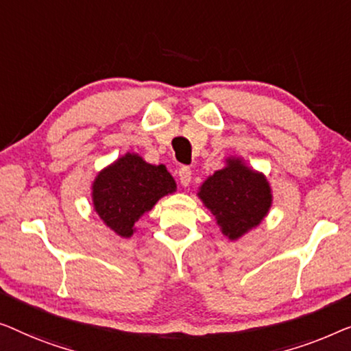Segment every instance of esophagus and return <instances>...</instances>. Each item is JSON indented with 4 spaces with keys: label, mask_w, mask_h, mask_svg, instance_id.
I'll list each match as a JSON object with an SVG mask.
<instances>
[{
    "label": "esophagus",
    "mask_w": 351,
    "mask_h": 351,
    "mask_svg": "<svg viewBox=\"0 0 351 351\" xmlns=\"http://www.w3.org/2000/svg\"><path fill=\"white\" fill-rule=\"evenodd\" d=\"M178 178H180L181 186H184V187L189 186L191 184V180H192L191 169H187V167H181V169L178 170Z\"/></svg>",
    "instance_id": "obj_1"
}]
</instances>
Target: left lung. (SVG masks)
Listing matches in <instances>:
<instances>
[{
  "mask_svg": "<svg viewBox=\"0 0 351 351\" xmlns=\"http://www.w3.org/2000/svg\"><path fill=\"white\" fill-rule=\"evenodd\" d=\"M197 195L229 240H239L263 223L274 200L267 178L241 157H227L226 167L206 178Z\"/></svg>",
  "mask_w": 351,
  "mask_h": 351,
  "instance_id": "left-lung-1",
  "label": "left lung"
}]
</instances>
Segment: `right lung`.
I'll use <instances>...</instances> for the list:
<instances>
[{"mask_svg": "<svg viewBox=\"0 0 351 351\" xmlns=\"http://www.w3.org/2000/svg\"><path fill=\"white\" fill-rule=\"evenodd\" d=\"M175 191L176 182L165 165L147 164L136 152H127L98 171L92 182V204L106 227L130 239L136 221Z\"/></svg>", "mask_w": 351, "mask_h": 351, "instance_id": "add662e5", "label": "right lung"}]
</instances>
